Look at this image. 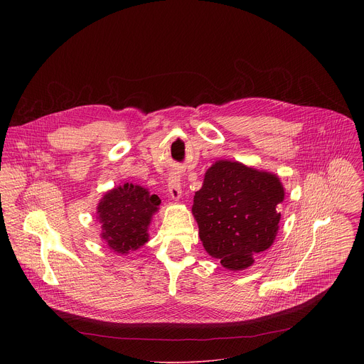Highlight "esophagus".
<instances>
[{"mask_svg": "<svg viewBox=\"0 0 364 364\" xmlns=\"http://www.w3.org/2000/svg\"><path fill=\"white\" fill-rule=\"evenodd\" d=\"M168 194L173 200H178L181 197V177L177 173H171L168 177Z\"/></svg>", "mask_w": 364, "mask_h": 364, "instance_id": "obj_1", "label": "esophagus"}]
</instances>
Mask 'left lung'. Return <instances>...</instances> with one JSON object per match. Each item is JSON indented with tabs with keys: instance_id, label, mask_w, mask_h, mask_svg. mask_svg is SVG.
Segmentation results:
<instances>
[{
	"instance_id": "left-lung-1",
	"label": "left lung",
	"mask_w": 364,
	"mask_h": 364,
	"mask_svg": "<svg viewBox=\"0 0 364 364\" xmlns=\"http://www.w3.org/2000/svg\"><path fill=\"white\" fill-rule=\"evenodd\" d=\"M285 198L279 177L239 161L219 160L204 174L191 213L205 252L229 271L253 265L279 229L278 204Z\"/></svg>"
}]
</instances>
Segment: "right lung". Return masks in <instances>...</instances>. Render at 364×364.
Segmentation results:
<instances>
[{"mask_svg":"<svg viewBox=\"0 0 364 364\" xmlns=\"http://www.w3.org/2000/svg\"><path fill=\"white\" fill-rule=\"evenodd\" d=\"M161 200L148 188L124 183L103 194L96 207L100 237L119 255H128L149 240L148 228Z\"/></svg>","mask_w":364,"mask_h":364,"instance_id":"right-lung-1","label":"right lung"}]
</instances>
